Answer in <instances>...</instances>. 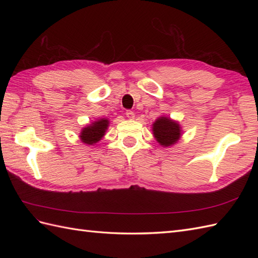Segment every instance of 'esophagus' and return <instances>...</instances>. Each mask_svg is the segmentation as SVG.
Returning <instances> with one entry per match:
<instances>
[{
  "instance_id": "esophagus-1",
  "label": "esophagus",
  "mask_w": 258,
  "mask_h": 258,
  "mask_svg": "<svg viewBox=\"0 0 258 258\" xmlns=\"http://www.w3.org/2000/svg\"><path fill=\"white\" fill-rule=\"evenodd\" d=\"M126 117H127L128 119H133L135 117V114L132 111H127L126 112Z\"/></svg>"
}]
</instances>
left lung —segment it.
Here are the masks:
<instances>
[{"instance_id":"obj_1","label":"left lung","mask_w":258,"mask_h":258,"mask_svg":"<svg viewBox=\"0 0 258 258\" xmlns=\"http://www.w3.org/2000/svg\"><path fill=\"white\" fill-rule=\"evenodd\" d=\"M152 131L156 142L163 147L176 144L183 135L180 124L166 115H162L155 119V122L152 124Z\"/></svg>"}]
</instances>
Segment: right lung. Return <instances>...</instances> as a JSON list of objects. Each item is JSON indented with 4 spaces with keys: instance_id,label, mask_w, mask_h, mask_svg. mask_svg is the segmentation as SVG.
Instances as JSON below:
<instances>
[{
    "instance_id": "1",
    "label": "right lung",
    "mask_w": 258,
    "mask_h": 258,
    "mask_svg": "<svg viewBox=\"0 0 258 258\" xmlns=\"http://www.w3.org/2000/svg\"><path fill=\"white\" fill-rule=\"evenodd\" d=\"M108 125L109 119L107 118L102 117L93 120L91 124L84 126L81 130V133L79 135L81 142L86 145H94L98 143L104 138V135L106 134Z\"/></svg>"
}]
</instances>
